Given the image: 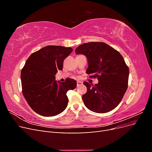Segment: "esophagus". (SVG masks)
Masks as SVG:
<instances>
[{
	"label": "esophagus",
	"instance_id": "esophagus-1",
	"mask_svg": "<svg viewBox=\"0 0 152 152\" xmlns=\"http://www.w3.org/2000/svg\"><path fill=\"white\" fill-rule=\"evenodd\" d=\"M82 84H83V82H81V81H77V87H79V86H82Z\"/></svg>",
	"mask_w": 152,
	"mask_h": 152
}]
</instances>
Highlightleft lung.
<instances>
[{
  "instance_id": "8db88e82",
  "label": "left lung",
  "mask_w": 152,
  "mask_h": 152,
  "mask_svg": "<svg viewBox=\"0 0 152 152\" xmlns=\"http://www.w3.org/2000/svg\"><path fill=\"white\" fill-rule=\"evenodd\" d=\"M76 54L87 59L86 73H94L98 83L84 82L87 93L82 96L86 107L92 112L107 113L120 103L127 89L129 70L120 53L104 42H89L79 45ZM93 77V75H91Z\"/></svg>"
}]
</instances>
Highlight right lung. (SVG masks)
<instances>
[{
  "label": "right lung",
  "mask_w": 152,
  "mask_h": 152,
  "mask_svg": "<svg viewBox=\"0 0 152 152\" xmlns=\"http://www.w3.org/2000/svg\"><path fill=\"white\" fill-rule=\"evenodd\" d=\"M71 48L48 45L32 53L21 72L23 94L30 108L40 115L53 117L65 110L68 105L67 91L74 89L77 82L67 79L55 80L58 70H63Z\"/></svg>",
  "instance_id": "1"
}]
</instances>
